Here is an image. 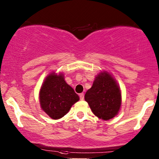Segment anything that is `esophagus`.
<instances>
[{
	"label": "esophagus",
	"mask_w": 159,
	"mask_h": 159,
	"mask_svg": "<svg viewBox=\"0 0 159 159\" xmlns=\"http://www.w3.org/2000/svg\"><path fill=\"white\" fill-rule=\"evenodd\" d=\"M79 96H80V99H81V100H84V94H83V93L80 94Z\"/></svg>",
	"instance_id": "obj_1"
}]
</instances>
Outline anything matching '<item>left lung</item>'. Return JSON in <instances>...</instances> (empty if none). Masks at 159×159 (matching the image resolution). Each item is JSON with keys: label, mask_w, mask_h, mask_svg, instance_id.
I'll return each instance as SVG.
<instances>
[{"label": "left lung", "mask_w": 159, "mask_h": 159, "mask_svg": "<svg viewBox=\"0 0 159 159\" xmlns=\"http://www.w3.org/2000/svg\"><path fill=\"white\" fill-rule=\"evenodd\" d=\"M84 99L94 115L105 121L118 115L121 105L119 86L107 71L97 75L92 87L86 92Z\"/></svg>", "instance_id": "1"}]
</instances>
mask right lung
I'll return each mask as SVG.
<instances>
[{"label": "right lung", "instance_id": "obj_1", "mask_svg": "<svg viewBox=\"0 0 159 159\" xmlns=\"http://www.w3.org/2000/svg\"><path fill=\"white\" fill-rule=\"evenodd\" d=\"M39 100L41 108L49 117L59 119L69 111L79 97L65 81L63 74L53 72L48 75L41 85Z\"/></svg>", "mask_w": 159, "mask_h": 159}]
</instances>
